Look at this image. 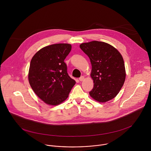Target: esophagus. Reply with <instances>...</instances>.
Here are the masks:
<instances>
[{
    "label": "esophagus",
    "instance_id": "1",
    "mask_svg": "<svg viewBox=\"0 0 151 151\" xmlns=\"http://www.w3.org/2000/svg\"><path fill=\"white\" fill-rule=\"evenodd\" d=\"M79 81H83V80H84V76H81V77L79 78Z\"/></svg>",
    "mask_w": 151,
    "mask_h": 151
}]
</instances>
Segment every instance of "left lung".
Here are the masks:
<instances>
[{"label":"left lung","instance_id":"obj_1","mask_svg":"<svg viewBox=\"0 0 151 151\" xmlns=\"http://www.w3.org/2000/svg\"><path fill=\"white\" fill-rule=\"evenodd\" d=\"M90 58L94 87L90 95L99 102H106L119 93L125 79L124 62L121 54L112 45L99 41L80 45Z\"/></svg>","mask_w":151,"mask_h":151}]
</instances>
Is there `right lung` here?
Listing matches in <instances>:
<instances>
[{
  "mask_svg": "<svg viewBox=\"0 0 151 151\" xmlns=\"http://www.w3.org/2000/svg\"><path fill=\"white\" fill-rule=\"evenodd\" d=\"M68 44H57L40 49L32 58L29 81L35 94L45 103L57 105L65 100L75 84L64 60L71 51Z\"/></svg>",
  "mask_w": 151,
  "mask_h": 151,
  "instance_id": "obj_1",
  "label": "right lung"
}]
</instances>
